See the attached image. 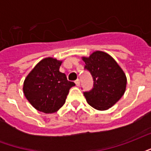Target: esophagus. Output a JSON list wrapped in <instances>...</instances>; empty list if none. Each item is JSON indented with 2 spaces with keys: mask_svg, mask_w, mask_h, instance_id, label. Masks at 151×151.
<instances>
[{
  "mask_svg": "<svg viewBox=\"0 0 151 151\" xmlns=\"http://www.w3.org/2000/svg\"><path fill=\"white\" fill-rule=\"evenodd\" d=\"M75 84H76V86H80V80H79V79H77V80H76Z\"/></svg>",
  "mask_w": 151,
  "mask_h": 151,
  "instance_id": "1",
  "label": "esophagus"
}]
</instances>
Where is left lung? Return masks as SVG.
<instances>
[{"label": "left lung", "mask_w": 151, "mask_h": 151, "mask_svg": "<svg viewBox=\"0 0 151 151\" xmlns=\"http://www.w3.org/2000/svg\"><path fill=\"white\" fill-rule=\"evenodd\" d=\"M85 69L91 73L93 88L83 92L86 101L99 111L111 108L123 96L126 89L125 73L109 54L95 51L89 57H82Z\"/></svg>", "instance_id": "obj_1"}]
</instances>
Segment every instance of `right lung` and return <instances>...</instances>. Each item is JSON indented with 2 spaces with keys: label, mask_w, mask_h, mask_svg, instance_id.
Wrapping results in <instances>:
<instances>
[{
  "label": "right lung",
  "mask_w": 151,
  "mask_h": 151,
  "mask_svg": "<svg viewBox=\"0 0 151 151\" xmlns=\"http://www.w3.org/2000/svg\"><path fill=\"white\" fill-rule=\"evenodd\" d=\"M62 61L47 57L40 60L23 83L26 98L36 110L44 113H54L65 103L69 89L75 83L67 80L60 72Z\"/></svg>",
  "instance_id": "1"
}]
</instances>
